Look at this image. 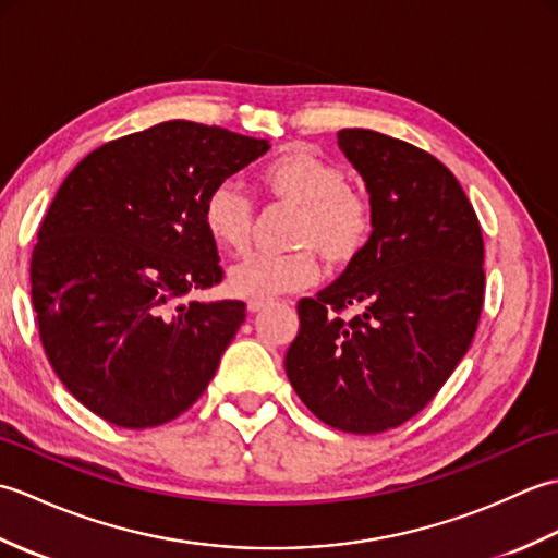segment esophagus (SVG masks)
Segmentation results:
<instances>
[{"label":"esophagus","instance_id":"obj_1","mask_svg":"<svg viewBox=\"0 0 558 558\" xmlns=\"http://www.w3.org/2000/svg\"><path fill=\"white\" fill-rule=\"evenodd\" d=\"M266 306H268L266 300H248V302H246V310L252 312V314H256V312H260V310H266Z\"/></svg>","mask_w":558,"mask_h":558}]
</instances>
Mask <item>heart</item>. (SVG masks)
<instances>
[{
  "label": "heart",
  "mask_w": 558,
  "mask_h": 558,
  "mask_svg": "<svg viewBox=\"0 0 558 558\" xmlns=\"http://www.w3.org/2000/svg\"><path fill=\"white\" fill-rule=\"evenodd\" d=\"M342 165L318 156L306 146H290L268 160L256 184L270 201L298 208L290 254H252L228 270V288L244 300H272L278 294L312 286L318 278V256L328 266L348 268L362 256L376 228L374 204L348 184ZM254 204L240 186L220 182L210 189L201 208L210 240L230 254L252 242Z\"/></svg>",
  "instance_id": "1"
}]
</instances>
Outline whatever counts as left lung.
Instances as JSON below:
<instances>
[{"mask_svg":"<svg viewBox=\"0 0 558 558\" xmlns=\"http://www.w3.org/2000/svg\"><path fill=\"white\" fill-rule=\"evenodd\" d=\"M338 146L369 189L376 228L333 286L300 300L286 372L328 426L381 434L429 405L475 338L484 240L432 153L372 129H342ZM348 308L361 312L345 319Z\"/></svg>","mask_w":558,"mask_h":558,"instance_id":"left-lung-1","label":"left lung"}]
</instances>
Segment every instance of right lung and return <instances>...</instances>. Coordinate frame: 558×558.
<instances>
[{
  "label": "right lung",
  "instance_id": "right-lung-1",
  "mask_svg": "<svg viewBox=\"0 0 558 558\" xmlns=\"http://www.w3.org/2000/svg\"><path fill=\"white\" fill-rule=\"evenodd\" d=\"M268 141L172 120L88 153L59 186L31 256V300L59 381L124 429L180 417L246 316L180 304L222 280L201 208Z\"/></svg>",
  "mask_w": 558,
  "mask_h": 558
}]
</instances>
